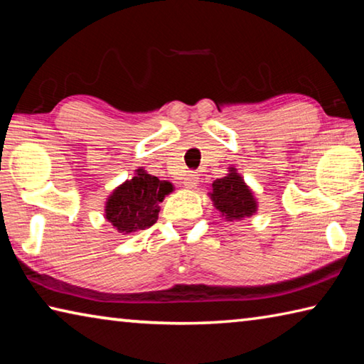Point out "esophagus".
I'll list each match as a JSON object with an SVG mask.
<instances>
[{"instance_id": "1", "label": "esophagus", "mask_w": 364, "mask_h": 364, "mask_svg": "<svg viewBox=\"0 0 364 364\" xmlns=\"http://www.w3.org/2000/svg\"><path fill=\"white\" fill-rule=\"evenodd\" d=\"M183 180H184L183 181L184 186L189 188V189H194L197 184H199V175L194 173V171H189V173L184 175Z\"/></svg>"}]
</instances>
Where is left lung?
Segmentation results:
<instances>
[{
	"instance_id": "left-lung-1",
	"label": "left lung",
	"mask_w": 364,
	"mask_h": 364,
	"mask_svg": "<svg viewBox=\"0 0 364 364\" xmlns=\"http://www.w3.org/2000/svg\"><path fill=\"white\" fill-rule=\"evenodd\" d=\"M210 199L225 220H242L257 212V200L236 168L212 183Z\"/></svg>"
}]
</instances>
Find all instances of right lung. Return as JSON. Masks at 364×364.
Wrapping results in <instances>:
<instances>
[{
    "label": "right lung",
    "mask_w": 364,
    "mask_h": 364,
    "mask_svg": "<svg viewBox=\"0 0 364 364\" xmlns=\"http://www.w3.org/2000/svg\"><path fill=\"white\" fill-rule=\"evenodd\" d=\"M173 191L168 181H160L138 168L132 180L120 184L106 202V218L117 231L130 234L151 228L159 218V204Z\"/></svg>",
    "instance_id": "1"
}]
</instances>
